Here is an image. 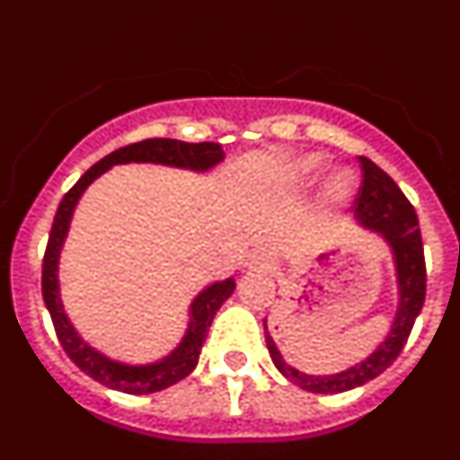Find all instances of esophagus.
Wrapping results in <instances>:
<instances>
[{"mask_svg": "<svg viewBox=\"0 0 460 460\" xmlns=\"http://www.w3.org/2000/svg\"><path fill=\"white\" fill-rule=\"evenodd\" d=\"M271 265H274V258H271L270 253H265V251H258V253L251 255V260H249L251 270L267 271V270H271Z\"/></svg>", "mask_w": 460, "mask_h": 460, "instance_id": "34e87169", "label": "esophagus"}]
</instances>
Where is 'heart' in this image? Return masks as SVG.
Instances as JSON below:
<instances>
[{
  "mask_svg": "<svg viewBox=\"0 0 460 460\" xmlns=\"http://www.w3.org/2000/svg\"><path fill=\"white\" fill-rule=\"evenodd\" d=\"M323 168H324V161L320 156H304L292 164V177H295L296 181H311ZM350 190H352L350 172L334 174V180L329 181V195L336 198V200L345 198Z\"/></svg>",
  "mask_w": 460,
  "mask_h": 460,
  "instance_id": "heart-1",
  "label": "heart"
}]
</instances>
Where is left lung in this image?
Masks as SVG:
<instances>
[{
  "label": "left lung",
  "mask_w": 460,
  "mask_h": 460,
  "mask_svg": "<svg viewBox=\"0 0 460 460\" xmlns=\"http://www.w3.org/2000/svg\"><path fill=\"white\" fill-rule=\"evenodd\" d=\"M359 164L361 170H364V180H361L359 193H357L352 209H355V218L359 221V226L380 234L392 249L398 280L396 315H394V324L389 329L387 339L377 345L376 352H371L367 359L350 367L348 371L334 373V376H308V373L296 371L295 367H290L279 352V348H276L265 324V341L274 367L288 380L295 382L296 387L313 394L348 392V389L361 387L368 380L387 371L394 359L403 350L405 341L412 332L414 320H417L421 306H424V243H421L420 221H417L414 207L410 205L403 190L398 189L396 181L385 170L377 168L367 156H359Z\"/></svg>",
  "instance_id": "1"
}]
</instances>
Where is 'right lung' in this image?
Returning a JSON list of instances; mask_svg holds the SVG:
<instances>
[{"mask_svg": "<svg viewBox=\"0 0 460 460\" xmlns=\"http://www.w3.org/2000/svg\"><path fill=\"white\" fill-rule=\"evenodd\" d=\"M223 156L226 154H223L218 142H181L170 140V137H152V140L133 142L128 147L117 149V152L101 158L96 165H92L80 177L78 184L64 195L59 207H57L50 239H48L46 255H43V279H40L43 302H46L48 311H50L57 339L62 343L64 352L71 357V361L80 371H84L89 377H93V380L105 385V387L117 389V392L124 394H154L184 380L193 371L195 364H198L202 343H205L207 332L211 327V320H214L217 311L221 308V304L233 295L234 279L211 283V286H207L200 295L195 296L189 311V329H186L181 343L168 357L154 361V364H145V367H131V364H121V361L110 359L103 352L92 348L87 341H83V336L75 332L68 315L64 313L62 295H59V279H57L59 253H62L64 239H66L68 226H71L73 209L78 205L80 195L87 190V186L93 180H99L101 174L108 172L112 165L158 164L205 172V170H211L214 165L221 164Z\"/></svg>", "mask_w": 460, "mask_h": 460, "instance_id": "add662e5", "label": "right lung"}]
</instances>
